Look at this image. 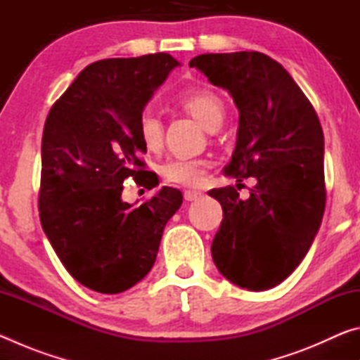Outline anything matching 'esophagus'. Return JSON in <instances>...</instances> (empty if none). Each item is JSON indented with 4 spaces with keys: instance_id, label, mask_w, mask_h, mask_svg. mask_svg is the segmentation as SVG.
<instances>
[{
    "instance_id": "esophagus-1",
    "label": "esophagus",
    "mask_w": 360,
    "mask_h": 360,
    "mask_svg": "<svg viewBox=\"0 0 360 360\" xmlns=\"http://www.w3.org/2000/svg\"><path fill=\"white\" fill-rule=\"evenodd\" d=\"M202 192L200 191H186L184 192V198L187 200V202H193V200H198L200 197H202Z\"/></svg>"
}]
</instances>
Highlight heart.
I'll use <instances>...</instances> for the list:
<instances>
[{"instance_id":"heart-1","label":"heart","mask_w":360,"mask_h":360,"mask_svg":"<svg viewBox=\"0 0 360 360\" xmlns=\"http://www.w3.org/2000/svg\"><path fill=\"white\" fill-rule=\"evenodd\" d=\"M174 103L182 111L197 119L206 130H216L225 117V101L216 90L210 87L186 89L174 96ZM139 141L146 150L158 152L163 146L165 127L158 112L146 108L136 124ZM210 162L202 157L169 158L160 167L162 179L173 186L193 187L202 184L208 174Z\"/></svg>"}]
</instances>
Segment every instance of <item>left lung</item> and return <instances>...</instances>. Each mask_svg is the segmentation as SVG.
<instances>
[{"label": "left lung", "instance_id": "8db88e82", "mask_svg": "<svg viewBox=\"0 0 360 360\" xmlns=\"http://www.w3.org/2000/svg\"><path fill=\"white\" fill-rule=\"evenodd\" d=\"M188 65L229 90L240 111L238 139L225 172L238 182L257 179L246 200L231 186L208 192L224 211L212 260L240 288L271 289L303 260L324 216L319 117L283 65L265 53H203Z\"/></svg>", "mask_w": 360, "mask_h": 360}]
</instances>
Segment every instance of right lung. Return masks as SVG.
<instances>
[{"mask_svg":"<svg viewBox=\"0 0 360 360\" xmlns=\"http://www.w3.org/2000/svg\"><path fill=\"white\" fill-rule=\"evenodd\" d=\"M179 63L158 52L106 58L81 71L47 114L41 144L39 219L70 275L100 294L135 285L154 265L162 233L182 203L163 187L139 206L122 202L124 181L146 188L136 124L154 90Z\"/></svg>","mask_w":360,"mask_h":360,"instance_id":"add662e5","label":"right lung"}]
</instances>
